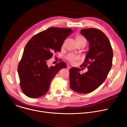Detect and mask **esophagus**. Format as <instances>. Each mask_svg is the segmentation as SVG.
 Here are the masks:
<instances>
[{"label":"esophagus","instance_id":"esophagus-1","mask_svg":"<svg viewBox=\"0 0 127 127\" xmlns=\"http://www.w3.org/2000/svg\"><path fill=\"white\" fill-rule=\"evenodd\" d=\"M70 68H71V67H70V66H67V70H69Z\"/></svg>","mask_w":127,"mask_h":127}]
</instances>
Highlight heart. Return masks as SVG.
<instances>
[{
    "mask_svg": "<svg viewBox=\"0 0 127 127\" xmlns=\"http://www.w3.org/2000/svg\"><path fill=\"white\" fill-rule=\"evenodd\" d=\"M75 40L77 44V45H79L81 44H86V41L85 38L80 34H76L75 35ZM78 59V57L73 54H69L66 56V59L70 63H74L76 60H77Z\"/></svg>",
    "mask_w": 127,
    "mask_h": 127,
    "instance_id": "b5f03b06",
    "label": "heart"
}]
</instances>
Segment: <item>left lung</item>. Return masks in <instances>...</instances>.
<instances>
[{
  "label": "left lung",
  "mask_w": 127,
  "mask_h": 127,
  "mask_svg": "<svg viewBox=\"0 0 127 127\" xmlns=\"http://www.w3.org/2000/svg\"><path fill=\"white\" fill-rule=\"evenodd\" d=\"M80 33L89 42V51L82 65L86 67L88 64V71L81 74L80 68H71L70 87L77 93L88 94L97 89L105 80L112 66L113 52L109 40L101 31L85 29L81 30Z\"/></svg>",
  "instance_id": "8db88e82"
}]
</instances>
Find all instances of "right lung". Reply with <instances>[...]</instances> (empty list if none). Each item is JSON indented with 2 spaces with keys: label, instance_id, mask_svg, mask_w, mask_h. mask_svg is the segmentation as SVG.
Returning <instances> with one entry per match:
<instances>
[{
  "label": "right lung",
  "instance_id": "right-lung-1",
  "mask_svg": "<svg viewBox=\"0 0 127 127\" xmlns=\"http://www.w3.org/2000/svg\"><path fill=\"white\" fill-rule=\"evenodd\" d=\"M72 33L71 29L51 27L28 42L17 69L21 88L27 96L38 98L44 95L55 75L66 67L63 61L49 67L47 61L54 53L61 51L64 41Z\"/></svg>",
  "mask_w": 127,
  "mask_h": 127
}]
</instances>
